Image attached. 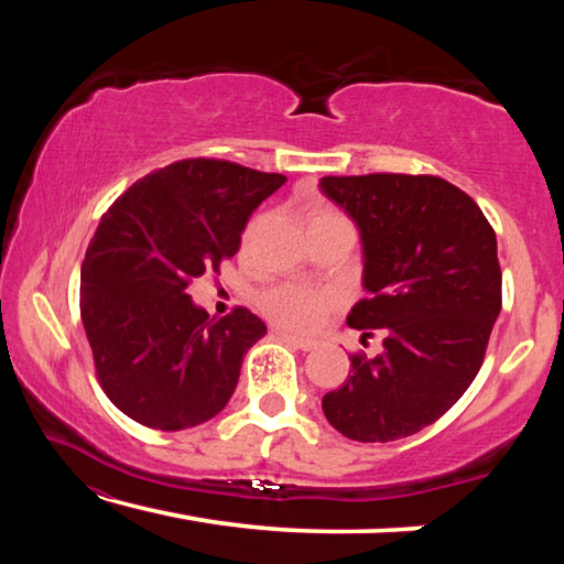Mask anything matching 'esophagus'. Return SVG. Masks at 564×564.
Instances as JSON below:
<instances>
[{"instance_id": "34e87169", "label": "esophagus", "mask_w": 564, "mask_h": 564, "mask_svg": "<svg viewBox=\"0 0 564 564\" xmlns=\"http://www.w3.org/2000/svg\"><path fill=\"white\" fill-rule=\"evenodd\" d=\"M281 338L289 343L293 348H301V350H313L316 348V343L308 340V338H299V336H291V333H281Z\"/></svg>"}]
</instances>
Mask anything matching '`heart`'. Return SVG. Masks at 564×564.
<instances>
[{
	"instance_id": "1",
	"label": "heart",
	"mask_w": 564,
	"mask_h": 564,
	"mask_svg": "<svg viewBox=\"0 0 564 564\" xmlns=\"http://www.w3.org/2000/svg\"><path fill=\"white\" fill-rule=\"evenodd\" d=\"M328 221H343V216L330 208H318L311 216V226ZM259 305L275 326L293 333H311L323 326L328 313L338 305V299L330 291H316L299 283H279L259 295Z\"/></svg>"
}]
</instances>
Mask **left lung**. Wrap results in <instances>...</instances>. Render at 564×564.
<instances>
[{"label": "left lung", "instance_id": "obj_1", "mask_svg": "<svg viewBox=\"0 0 564 564\" xmlns=\"http://www.w3.org/2000/svg\"><path fill=\"white\" fill-rule=\"evenodd\" d=\"M318 186L362 243L368 299L352 305L348 326L386 336L380 356L350 358L323 413L350 441H400L445 415L482 366L502 305L498 238L445 178L323 176Z\"/></svg>", "mask_w": 564, "mask_h": 564}]
</instances>
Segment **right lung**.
Here are the masks:
<instances>
[{
  "label": "right lung",
  "mask_w": 564,
  "mask_h": 564,
  "mask_svg": "<svg viewBox=\"0 0 564 564\" xmlns=\"http://www.w3.org/2000/svg\"><path fill=\"white\" fill-rule=\"evenodd\" d=\"M283 184V174L186 159L137 181L101 216L82 263V323L104 393L123 415L184 431L231 400L263 321L248 308L208 318L186 289L218 273Z\"/></svg>",
  "instance_id": "add662e5"
}]
</instances>
